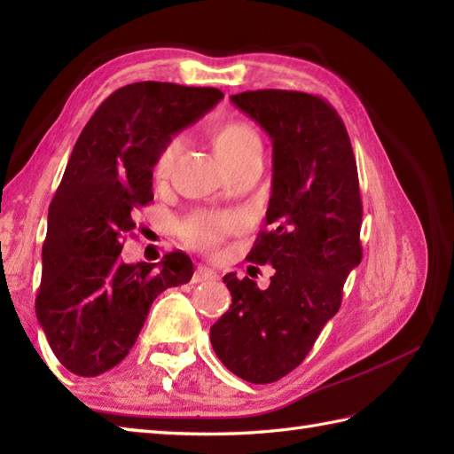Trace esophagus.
<instances>
[{
	"label": "esophagus",
	"mask_w": 454,
	"mask_h": 454,
	"mask_svg": "<svg viewBox=\"0 0 454 454\" xmlns=\"http://www.w3.org/2000/svg\"><path fill=\"white\" fill-rule=\"evenodd\" d=\"M216 273L212 271V269L205 267V265H199L197 271H195V277H192V281L195 283H202V281H208V278H215Z\"/></svg>",
	"instance_id": "1"
}]
</instances>
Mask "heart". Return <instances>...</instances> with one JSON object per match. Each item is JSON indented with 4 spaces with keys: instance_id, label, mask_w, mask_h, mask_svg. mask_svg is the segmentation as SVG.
<instances>
[{
    "instance_id": "obj_1",
    "label": "heart",
    "mask_w": 454,
    "mask_h": 454,
    "mask_svg": "<svg viewBox=\"0 0 454 454\" xmlns=\"http://www.w3.org/2000/svg\"><path fill=\"white\" fill-rule=\"evenodd\" d=\"M210 144L215 148L216 158L226 169L239 166L252 158L262 156V138L259 134L242 121L222 122L210 132ZM181 152V140L171 138L158 153L153 163V177L156 181H166L171 176L173 163ZM239 218L232 215H212V212H195L181 222V236L185 242L197 247H216L228 234L239 228Z\"/></svg>"
}]
</instances>
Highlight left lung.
Returning <instances> with one entry per match:
<instances>
[{"mask_svg": "<svg viewBox=\"0 0 454 454\" xmlns=\"http://www.w3.org/2000/svg\"><path fill=\"white\" fill-rule=\"evenodd\" d=\"M230 99L273 142L269 230L247 262L271 263L275 275L265 291L247 277H224L232 304L210 327V343L228 371L269 384L306 359L361 263L359 176L349 134L325 99L285 90Z\"/></svg>", "mask_w": 454, "mask_h": 454, "instance_id": "8db88e82", "label": "left lung"}]
</instances>
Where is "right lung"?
Returning <instances> with one entry per match:
<instances>
[{
	"label": "right lung",
	"mask_w": 454,
	"mask_h": 454,
	"mask_svg": "<svg viewBox=\"0 0 454 454\" xmlns=\"http://www.w3.org/2000/svg\"><path fill=\"white\" fill-rule=\"evenodd\" d=\"M224 98L216 88L124 85L85 124L48 208L35 310L56 359L78 376L117 366L137 343L152 302L191 281L183 252L160 263L121 262L132 212L153 199L161 148Z\"/></svg>",
	"instance_id": "obj_1"
}]
</instances>
